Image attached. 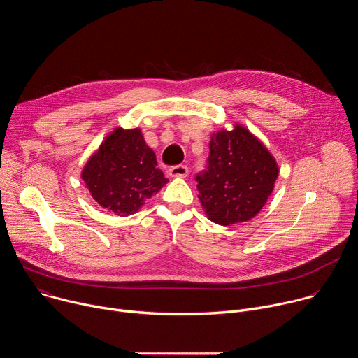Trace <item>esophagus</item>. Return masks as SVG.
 Returning <instances> with one entry per match:
<instances>
[{
    "label": "esophagus",
    "mask_w": 358,
    "mask_h": 358,
    "mask_svg": "<svg viewBox=\"0 0 358 358\" xmlns=\"http://www.w3.org/2000/svg\"><path fill=\"white\" fill-rule=\"evenodd\" d=\"M169 174L171 177H187L188 174V167L184 164H178V166H173L169 170Z\"/></svg>",
    "instance_id": "1"
}]
</instances>
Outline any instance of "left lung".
Listing matches in <instances>:
<instances>
[{
	"label": "left lung",
	"mask_w": 358,
	"mask_h": 358,
	"mask_svg": "<svg viewBox=\"0 0 358 358\" xmlns=\"http://www.w3.org/2000/svg\"><path fill=\"white\" fill-rule=\"evenodd\" d=\"M278 176V163L264 143L235 124L213 133L208 167L195 178L198 198L213 222H246L262 210Z\"/></svg>",
	"instance_id": "1"
}]
</instances>
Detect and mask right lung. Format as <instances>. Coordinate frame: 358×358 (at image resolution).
I'll return each mask as SVG.
<instances>
[{"label":"right lung","instance_id":"obj_1","mask_svg":"<svg viewBox=\"0 0 358 358\" xmlns=\"http://www.w3.org/2000/svg\"><path fill=\"white\" fill-rule=\"evenodd\" d=\"M82 180L100 207L120 217L137 213L147 198L169 182L141 130L122 127L93 152L82 170Z\"/></svg>","mask_w":358,"mask_h":358}]
</instances>
